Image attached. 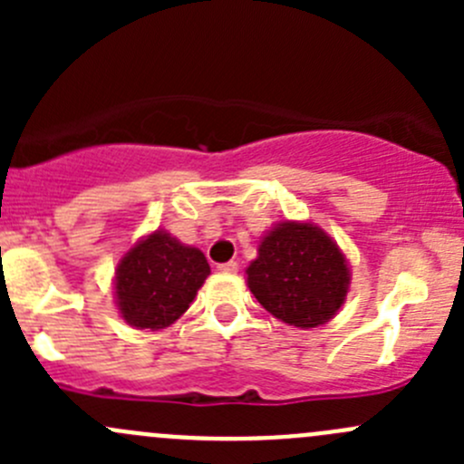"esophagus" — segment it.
Returning <instances> with one entry per match:
<instances>
[{"instance_id": "34e87169", "label": "esophagus", "mask_w": 464, "mask_h": 464, "mask_svg": "<svg viewBox=\"0 0 464 464\" xmlns=\"http://www.w3.org/2000/svg\"><path fill=\"white\" fill-rule=\"evenodd\" d=\"M218 271L222 274H237V262H224V265H218Z\"/></svg>"}]
</instances>
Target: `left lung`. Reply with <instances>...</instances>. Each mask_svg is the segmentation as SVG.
Returning <instances> with one entry per match:
<instances>
[{"label": "left lung", "instance_id": "1", "mask_svg": "<svg viewBox=\"0 0 464 464\" xmlns=\"http://www.w3.org/2000/svg\"><path fill=\"white\" fill-rule=\"evenodd\" d=\"M246 285L269 314L294 327H319L343 305L350 266L343 251L310 222H278L246 266Z\"/></svg>", "mask_w": 464, "mask_h": 464}]
</instances>
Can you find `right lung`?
Wrapping results in <instances>:
<instances>
[{
	"instance_id": "right-lung-1",
	"label": "right lung",
	"mask_w": 464,
	"mask_h": 464,
	"mask_svg": "<svg viewBox=\"0 0 464 464\" xmlns=\"http://www.w3.org/2000/svg\"><path fill=\"white\" fill-rule=\"evenodd\" d=\"M208 274L202 251L157 228L116 266V307L137 330H163L188 310Z\"/></svg>"
}]
</instances>
